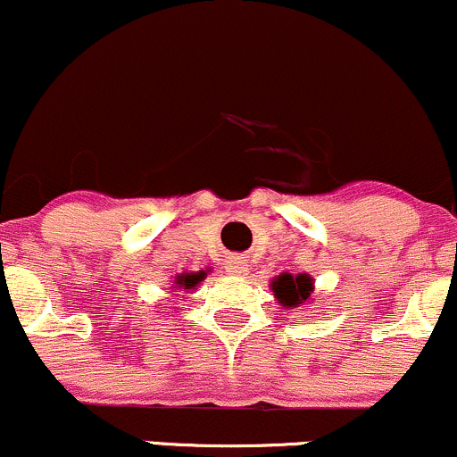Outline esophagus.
<instances>
[{
    "label": "esophagus",
    "instance_id": "1",
    "mask_svg": "<svg viewBox=\"0 0 457 457\" xmlns=\"http://www.w3.org/2000/svg\"><path fill=\"white\" fill-rule=\"evenodd\" d=\"M225 269H228V273H232V276H245L249 265L243 261L241 256H234V258H229L228 267H225Z\"/></svg>",
    "mask_w": 457,
    "mask_h": 457
}]
</instances>
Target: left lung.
<instances>
[{"instance_id":"obj_1","label":"left lung","mask_w":457,"mask_h":457,"mask_svg":"<svg viewBox=\"0 0 457 457\" xmlns=\"http://www.w3.org/2000/svg\"><path fill=\"white\" fill-rule=\"evenodd\" d=\"M271 289L285 309H291V306L295 309V306L309 302L311 293H313V278L309 273H297V276L280 273L271 280Z\"/></svg>"}]
</instances>
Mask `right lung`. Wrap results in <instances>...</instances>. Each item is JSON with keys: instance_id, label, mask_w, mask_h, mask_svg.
I'll return each mask as SVG.
<instances>
[{"instance_id": "obj_1", "label": "right lung", "mask_w": 457, "mask_h": 457, "mask_svg": "<svg viewBox=\"0 0 457 457\" xmlns=\"http://www.w3.org/2000/svg\"><path fill=\"white\" fill-rule=\"evenodd\" d=\"M205 278V271H196V273H181V276L175 278V287L179 289H195L201 280Z\"/></svg>"}]
</instances>
